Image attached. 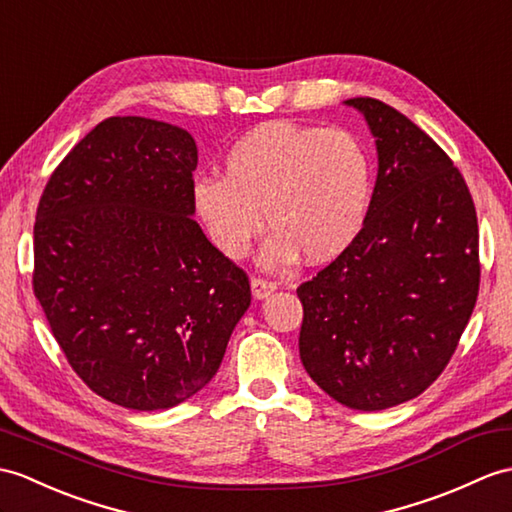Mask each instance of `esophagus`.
I'll return each instance as SVG.
<instances>
[{"label":"esophagus","mask_w":512,"mask_h":512,"mask_svg":"<svg viewBox=\"0 0 512 512\" xmlns=\"http://www.w3.org/2000/svg\"><path fill=\"white\" fill-rule=\"evenodd\" d=\"M277 290V283L275 281H268V279H251V292H253V299L257 301H264L268 296Z\"/></svg>","instance_id":"34e87169"}]
</instances>
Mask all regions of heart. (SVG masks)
I'll return each instance as SVG.
<instances>
[{"mask_svg":"<svg viewBox=\"0 0 512 512\" xmlns=\"http://www.w3.org/2000/svg\"><path fill=\"white\" fill-rule=\"evenodd\" d=\"M373 192V165L362 141L344 128L285 120L248 130L224 157V176L192 183L194 211L222 255L240 259L264 229L275 231L261 266H290L342 255L358 237Z\"/></svg>","mask_w":512,"mask_h":512,"instance_id":"b5f03b06","label":"heart"}]
</instances>
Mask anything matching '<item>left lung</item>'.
Returning a JSON list of instances; mask_svg holds the SVG:
<instances>
[{"label": "left lung", "instance_id": "1", "mask_svg": "<svg viewBox=\"0 0 512 512\" xmlns=\"http://www.w3.org/2000/svg\"><path fill=\"white\" fill-rule=\"evenodd\" d=\"M364 115L377 181L353 244L305 281L299 353L331 399L377 412L436 382L480 288L478 218L465 178L406 115L373 98Z\"/></svg>", "mask_w": 512, "mask_h": 512}]
</instances>
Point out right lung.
I'll return each instance as SVG.
<instances>
[{
    "label": "right lung",
    "mask_w": 512,
    "mask_h": 512,
    "mask_svg": "<svg viewBox=\"0 0 512 512\" xmlns=\"http://www.w3.org/2000/svg\"><path fill=\"white\" fill-rule=\"evenodd\" d=\"M196 163L185 128L109 117L39 202L34 294L71 368L122 408L194 397L251 305L244 270L192 218Z\"/></svg>",
    "instance_id": "1"
}]
</instances>
